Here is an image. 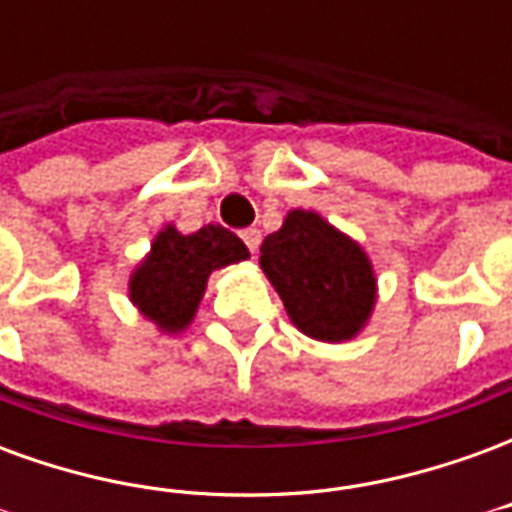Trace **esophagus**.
I'll return each instance as SVG.
<instances>
[{
  "label": "esophagus",
  "mask_w": 512,
  "mask_h": 512,
  "mask_svg": "<svg viewBox=\"0 0 512 512\" xmlns=\"http://www.w3.org/2000/svg\"><path fill=\"white\" fill-rule=\"evenodd\" d=\"M241 238H244V244L249 246V252H257V246H260V230H257V227H246L244 233H241Z\"/></svg>",
  "instance_id": "34e87169"
}]
</instances>
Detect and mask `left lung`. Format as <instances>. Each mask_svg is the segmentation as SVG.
<instances>
[{
  "instance_id": "left-lung-1",
  "label": "left lung",
  "mask_w": 512,
  "mask_h": 512,
  "mask_svg": "<svg viewBox=\"0 0 512 512\" xmlns=\"http://www.w3.org/2000/svg\"><path fill=\"white\" fill-rule=\"evenodd\" d=\"M260 268L293 326L312 340H351L373 315L376 274L370 257L321 213L290 211L260 246Z\"/></svg>"
}]
</instances>
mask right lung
<instances>
[{
	"mask_svg": "<svg viewBox=\"0 0 512 512\" xmlns=\"http://www.w3.org/2000/svg\"><path fill=\"white\" fill-rule=\"evenodd\" d=\"M249 257L244 241L222 224H205L183 235L167 224L153 238L147 257L134 268L128 296L147 321L161 332H183L200 307L211 271Z\"/></svg>",
	"mask_w": 512,
	"mask_h": 512,
	"instance_id": "add662e5",
	"label": "right lung"
}]
</instances>
